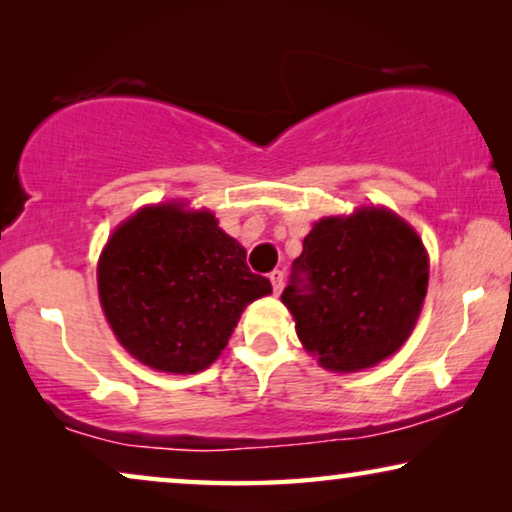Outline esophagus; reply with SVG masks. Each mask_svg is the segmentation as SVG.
Here are the masks:
<instances>
[{
	"mask_svg": "<svg viewBox=\"0 0 512 512\" xmlns=\"http://www.w3.org/2000/svg\"><path fill=\"white\" fill-rule=\"evenodd\" d=\"M270 282H272V291L279 293L284 289V272L282 270H272L270 272Z\"/></svg>",
	"mask_w": 512,
	"mask_h": 512,
	"instance_id": "obj_1",
	"label": "esophagus"
}]
</instances>
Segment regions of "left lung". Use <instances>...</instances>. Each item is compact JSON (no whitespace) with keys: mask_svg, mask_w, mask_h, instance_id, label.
<instances>
[{"mask_svg":"<svg viewBox=\"0 0 512 512\" xmlns=\"http://www.w3.org/2000/svg\"><path fill=\"white\" fill-rule=\"evenodd\" d=\"M426 286L429 256L419 235L389 209L363 207L314 223L282 303L321 366L354 373L401 349Z\"/></svg>","mask_w":512,"mask_h":512,"instance_id":"1","label":"left lung"}]
</instances>
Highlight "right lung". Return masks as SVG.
<instances>
[{
  "mask_svg": "<svg viewBox=\"0 0 512 512\" xmlns=\"http://www.w3.org/2000/svg\"><path fill=\"white\" fill-rule=\"evenodd\" d=\"M111 331L144 366L198 373L219 359L244 307L272 293L207 209L165 202L114 230L97 263Z\"/></svg>",
  "mask_w": 512,
  "mask_h": 512,
  "instance_id": "1",
  "label": "right lung"
}]
</instances>
